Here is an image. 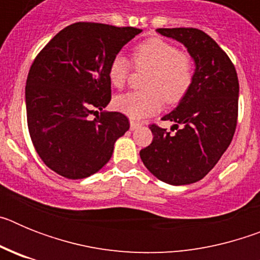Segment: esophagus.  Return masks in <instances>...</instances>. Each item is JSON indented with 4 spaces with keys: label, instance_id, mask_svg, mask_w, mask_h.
<instances>
[{
    "label": "esophagus",
    "instance_id": "esophagus-1",
    "mask_svg": "<svg viewBox=\"0 0 260 260\" xmlns=\"http://www.w3.org/2000/svg\"><path fill=\"white\" fill-rule=\"evenodd\" d=\"M141 123L139 122H135V121H130V130H135L137 127H139Z\"/></svg>",
    "mask_w": 260,
    "mask_h": 260
}]
</instances>
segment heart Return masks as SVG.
<instances>
[{
	"label": "heart",
	"instance_id": "b5f03b06",
	"mask_svg": "<svg viewBox=\"0 0 260 260\" xmlns=\"http://www.w3.org/2000/svg\"><path fill=\"white\" fill-rule=\"evenodd\" d=\"M135 68L148 73L142 92H128L114 99L118 112L133 119L152 116L167 104L180 103L191 88L194 80V61L185 52H178L176 45L158 38L148 39L133 50ZM132 65L122 54L110 61L108 77L110 84L123 88L128 80Z\"/></svg>",
	"mask_w": 260,
	"mask_h": 260
}]
</instances>
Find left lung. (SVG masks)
I'll return each instance as SVG.
<instances>
[{
    "label": "left lung",
    "mask_w": 260,
    "mask_h": 260,
    "mask_svg": "<svg viewBox=\"0 0 260 260\" xmlns=\"http://www.w3.org/2000/svg\"><path fill=\"white\" fill-rule=\"evenodd\" d=\"M162 36L185 45L195 70L191 88L162 121L172 128L151 125L152 143L139 152L156 178L169 185L202 180L217 164L233 139L238 116L237 73L226 53L197 28H157Z\"/></svg>",
    "instance_id": "left-lung-1"
}]
</instances>
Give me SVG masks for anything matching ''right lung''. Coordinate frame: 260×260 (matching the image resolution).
Instances as JSON below:
<instances>
[{
  "instance_id": "right-lung-1",
  "label": "right lung",
  "mask_w": 260,
  "mask_h": 260,
  "mask_svg": "<svg viewBox=\"0 0 260 260\" xmlns=\"http://www.w3.org/2000/svg\"><path fill=\"white\" fill-rule=\"evenodd\" d=\"M134 27L78 22L43 48L26 83L27 123L36 152L48 168L82 180L109 161L114 143L130 127L119 112H103L110 102L108 68ZM102 110L93 120L94 109Z\"/></svg>"
}]
</instances>
